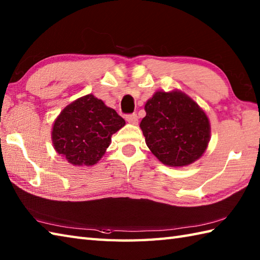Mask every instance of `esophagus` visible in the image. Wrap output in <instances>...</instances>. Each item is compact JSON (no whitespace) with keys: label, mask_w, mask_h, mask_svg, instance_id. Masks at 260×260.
<instances>
[{"label":"esophagus","mask_w":260,"mask_h":260,"mask_svg":"<svg viewBox=\"0 0 260 260\" xmlns=\"http://www.w3.org/2000/svg\"><path fill=\"white\" fill-rule=\"evenodd\" d=\"M125 119L131 124H137V121H139V117H137L136 114H127L125 116Z\"/></svg>","instance_id":"esophagus-1"}]
</instances>
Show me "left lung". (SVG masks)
<instances>
[{
  "mask_svg": "<svg viewBox=\"0 0 260 260\" xmlns=\"http://www.w3.org/2000/svg\"><path fill=\"white\" fill-rule=\"evenodd\" d=\"M141 121L146 145L162 163L184 167L200 157L210 141L206 113L185 93L157 91Z\"/></svg>",
  "mask_w": 260,
  "mask_h": 260,
  "instance_id": "1",
  "label": "left lung"
}]
</instances>
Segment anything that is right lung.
Returning <instances> with one entry per match:
<instances>
[{"label":"right lung","mask_w":260,"mask_h":260,"mask_svg":"<svg viewBox=\"0 0 260 260\" xmlns=\"http://www.w3.org/2000/svg\"><path fill=\"white\" fill-rule=\"evenodd\" d=\"M125 125L123 117L101 99L87 95L66 107L53 124L56 151L74 165L96 164L112 135Z\"/></svg>","instance_id":"add662e5"}]
</instances>
